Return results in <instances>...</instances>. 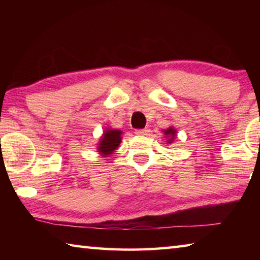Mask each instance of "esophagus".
<instances>
[{"label": "esophagus", "instance_id": "esophagus-1", "mask_svg": "<svg viewBox=\"0 0 260 260\" xmlns=\"http://www.w3.org/2000/svg\"><path fill=\"white\" fill-rule=\"evenodd\" d=\"M149 129L148 128H143V129H136L135 131V134L136 135H147L148 134Z\"/></svg>", "mask_w": 260, "mask_h": 260}]
</instances>
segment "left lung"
<instances>
[{
    "label": "left lung",
    "instance_id": "left-lung-1",
    "mask_svg": "<svg viewBox=\"0 0 260 260\" xmlns=\"http://www.w3.org/2000/svg\"><path fill=\"white\" fill-rule=\"evenodd\" d=\"M162 133H164L165 138H167V140H166L167 144H171V143H172L173 141H174L175 136H177V129H175L174 127L170 126L169 128H166V129H162Z\"/></svg>",
    "mask_w": 260,
    "mask_h": 260
}]
</instances>
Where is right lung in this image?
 Here are the masks:
<instances>
[{
    "instance_id": "1",
    "label": "right lung",
    "mask_w": 260,
    "mask_h": 260,
    "mask_svg": "<svg viewBox=\"0 0 260 260\" xmlns=\"http://www.w3.org/2000/svg\"><path fill=\"white\" fill-rule=\"evenodd\" d=\"M121 134L120 129L107 128L104 129L102 136H101L98 143V151L102 157H110L113 151L119 147L121 143Z\"/></svg>"
}]
</instances>
